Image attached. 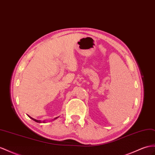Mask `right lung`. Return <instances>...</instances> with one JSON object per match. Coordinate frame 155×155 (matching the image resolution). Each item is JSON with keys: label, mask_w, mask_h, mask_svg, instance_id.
Instances as JSON below:
<instances>
[{"label": "right lung", "mask_w": 155, "mask_h": 155, "mask_svg": "<svg viewBox=\"0 0 155 155\" xmlns=\"http://www.w3.org/2000/svg\"><path fill=\"white\" fill-rule=\"evenodd\" d=\"M28 116H29V115H28ZM30 117V118H31V119H32V120H33L34 121H35V122H38V123H41V122H41V120H36V119H34L33 118H32V117ZM57 118H58V117H56V118H55V119H56Z\"/></svg>", "instance_id": "obj_1"}]
</instances>
